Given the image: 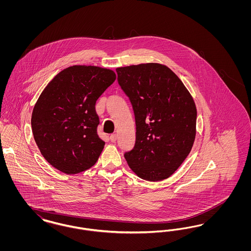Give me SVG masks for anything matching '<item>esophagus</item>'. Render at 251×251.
<instances>
[{"mask_svg": "<svg viewBox=\"0 0 251 251\" xmlns=\"http://www.w3.org/2000/svg\"><path fill=\"white\" fill-rule=\"evenodd\" d=\"M116 140H117V134H116V133L111 134V135H110V141L114 143V142H116Z\"/></svg>", "mask_w": 251, "mask_h": 251, "instance_id": "obj_1", "label": "esophagus"}]
</instances>
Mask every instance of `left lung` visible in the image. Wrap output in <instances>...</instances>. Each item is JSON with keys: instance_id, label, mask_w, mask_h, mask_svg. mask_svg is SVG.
<instances>
[{"instance_id": "left-lung-1", "label": "left lung", "mask_w": 251, "mask_h": 251, "mask_svg": "<svg viewBox=\"0 0 251 251\" xmlns=\"http://www.w3.org/2000/svg\"><path fill=\"white\" fill-rule=\"evenodd\" d=\"M118 81L135 119V144L124 157L141 179L169 178L190 153L197 108L190 92L167 66L146 63L118 68Z\"/></svg>"}]
</instances>
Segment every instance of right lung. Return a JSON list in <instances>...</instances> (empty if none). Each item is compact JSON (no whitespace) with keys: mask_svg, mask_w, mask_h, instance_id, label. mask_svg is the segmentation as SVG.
I'll return each mask as SVG.
<instances>
[{"mask_svg":"<svg viewBox=\"0 0 251 251\" xmlns=\"http://www.w3.org/2000/svg\"><path fill=\"white\" fill-rule=\"evenodd\" d=\"M116 78L109 69L72 66L44 88L31 125L41 154L52 167L72 175L95 165L105 144L97 133L96 101Z\"/></svg>","mask_w":251,"mask_h":251,"instance_id":"right-lung-1","label":"right lung"}]
</instances>
